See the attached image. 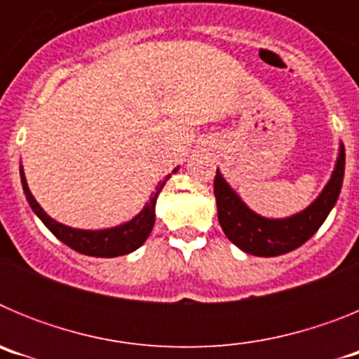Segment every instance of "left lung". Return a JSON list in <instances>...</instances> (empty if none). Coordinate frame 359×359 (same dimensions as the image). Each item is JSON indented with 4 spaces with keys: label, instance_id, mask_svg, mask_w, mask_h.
Returning <instances> with one entry per match:
<instances>
[{
    "label": "left lung",
    "instance_id": "1",
    "mask_svg": "<svg viewBox=\"0 0 359 359\" xmlns=\"http://www.w3.org/2000/svg\"><path fill=\"white\" fill-rule=\"evenodd\" d=\"M344 172L345 149L341 145L334 172L311 207L293 217L266 219L250 210L217 170L214 177V194L217 201L219 224L231 243L252 255L277 257L297 250L315 236L316 230L327 219L340 196Z\"/></svg>",
    "mask_w": 359,
    "mask_h": 359
}]
</instances>
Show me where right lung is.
Instances as JSON below:
<instances>
[{
    "instance_id": "obj_1",
    "label": "right lung",
    "mask_w": 359,
    "mask_h": 359,
    "mask_svg": "<svg viewBox=\"0 0 359 359\" xmlns=\"http://www.w3.org/2000/svg\"><path fill=\"white\" fill-rule=\"evenodd\" d=\"M176 172V170H174ZM170 176V174H169ZM169 176L165 177L163 182L158 183L156 190L152 192L151 199L144 207V210L131 219L129 223L120 224L116 228H109V230H77V228H69L65 224L53 221L50 215L44 214L43 208L39 207V203L34 199L32 192L28 190L27 180H25L23 169H21V183H23L25 196H27L28 203H30L32 210L36 212L37 217L46 224L50 231L59 241L68 244L69 248L75 250L79 253L91 257H118L128 255V253L135 252L136 248H140L145 239L151 233L152 226H154V205H156L158 194L163 189L165 182L169 180Z\"/></svg>"
}]
</instances>
